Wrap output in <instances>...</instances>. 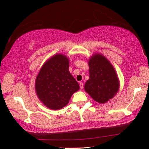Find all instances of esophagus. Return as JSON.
Listing matches in <instances>:
<instances>
[{
  "mask_svg": "<svg viewBox=\"0 0 149 149\" xmlns=\"http://www.w3.org/2000/svg\"><path fill=\"white\" fill-rule=\"evenodd\" d=\"M79 86H80V89H83V88H84V84H83L82 82H80L79 83Z\"/></svg>",
  "mask_w": 149,
  "mask_h": 149,
  "instance_id": "obj_1",
  "label": "esophagus"
}]
</instances>
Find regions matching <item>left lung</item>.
Returning <instances> with one entry per match:
<instances>
[{"mask_svg":"<svg viewBox=\"0 0 149 149\" xmlns=\"http://www.w3.org/2000/svg\"><path fill=\"white\" fill-rule=\"evenodd\" d=\"M89 79L84 89L96 102L104 104L118 93L120 81L116 72L109 60L102 54L95 53L88 61Z\"/></svg>","mask_w":149,"mask_h":149,"instance_id":"1","label":"left lung"}]
</instances>
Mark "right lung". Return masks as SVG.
Returning a JSON list of instances; mask_svg holds the SVG:
<instances>
[{
  "label": "right lung",
  "mask_w": 149,
  "mask_h": 149,
  "mask_svg": "<svg viewBox=\"0 0 149 149\" xmlns=\"http://www.w3.org/2000/svg\"><path fill=\"white\" fill-rule=\"evenodd\" d=\"M69 58L56 54L42 65L35 79L36 94L42 104L57 110L66 106L79 85L69 71Z\"/></svg>",
  "instance_id": "right-lung-1"
}]
</instances>
